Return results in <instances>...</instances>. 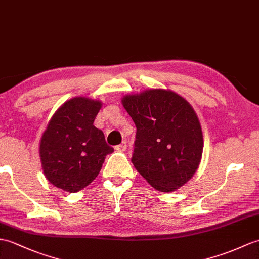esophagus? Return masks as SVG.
I'll use <instances>...</instances> for the list:
<instances>
[{
    "mask_svg": "<svg viewBox=\"0 0 259 259\" xmlns=\"http://www.w3.org/2000/svg\"><path fill=\"white\" fill-rule=\"evenodd\" d=\"M117 151H119V152H122V151H125V150H127V143L125 142H122V143H120L119 146H117L116 148H115Z\"/></svg>",
    "mask_w": 259,
    "mask_h": 259,
    "instance_id": "esophagus-1",
    "label": "esophagus"
}]
</instances>
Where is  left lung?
Here are the masks:
<instances>
[{
    "label": "left lung",
    "mask_w": 259,
    "mask_h": 259,
    "mask_svg": "<svg viewBox=\"0 0 259 259\" xmlns=\"http://www.w3.org/2000/svg\"><path fill=\"white\" fill-rule=\"evenodd\" d=\"M122 106L137 127L132 163L160 192L188 183L201 163L204 140L190 102L170 89L125 95Z\"/></svg>",
    "instance_id": "obj_1"
}]
</instances>
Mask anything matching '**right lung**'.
Segmentation results:
<instances>
[{"instance_id":"add662e5","label":"right lung","mask_w":259,"mask_h":259,"mask_svg":"<svg viewBox=\"0 0 259 259\" xmlns=\"http://www.w3.org/2000/svg\"><path fill=\"white\" fill-rule=\"evenodd\" d=\"M102 102L74 97L58 108L39 142L45 178L69 193L85 189L98 176L107 154L113 151L104 132L94 125Z\"/></svg>"}]
</instances>
